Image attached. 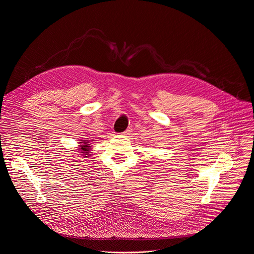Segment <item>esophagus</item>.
Returning <instances> with one entry per match:
<instances>
[{
  "instance_id": "esophagus-1",
  "label": "esophagus",
  "mask_w": 254,
  "mask_h": 254,
  "mask_svg": "<svg viewBox=\"0 0 254 254\" xmlns=\"http://www.w3.org/2000/svg\"><path fill=\"white\" fill-rule=\"evenodd\" d=\"M130 132H132V130H130V128H127V129L126 130V132L124 133V135H125V136H127V135L130 134Z\"/></svg>"
}]
</instances>
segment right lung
<instances>
[{"instance_id": "add662e5", "label": "right lung", "mask_w": 254, "mask_h": 254, "mask_svg": "<svg viewBox=\"0 0 254 254\" xmlns=\"http://www.w3.org/2000/svg\"><path fill=\"white\" fill-rule=\"evenodd\" d=\"M79 142H78V153H80V155L81 156H83L84 158L85 157H89L92 155V149H93V144H92V142L94 141V140H89L88 138H86V139H83V138H81V139H79L78 140Z\"/></svg>"}]
</instances>
